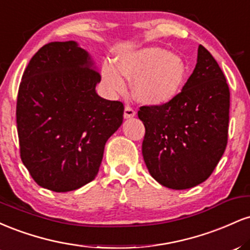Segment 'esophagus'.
Listing matches in <instances>:
<instances>
[{"label": "esophagus", "mask_w": 250, "mask_h": 250, "mask_svg": "<svg viewBox=\"0 0 250 250\" xmlns=\"http://www.w3.org/2000/svg\"><path fill=\"white\" fill-rule=\"evenodd\" d=\"M135 114H136V111H135V109L133 107H130V105H125V114H123L125 119H130V117H134Z\"/></svg>", "instance_id": "esophagus-1"}]
</instances>
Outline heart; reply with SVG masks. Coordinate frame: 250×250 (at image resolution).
<instances>
[{
    "label": "heart",
    "instance_id": "obj_1",
    "mask_svg": "<svg viewBox=\"0 0 250 250\" xmlns=\"http://www.w3.org/2000/svg\"><path fill=\"white\" fill-rule=\"evenodd\" d=\"M187 75V67L179 56L161 48H145L125 54L117 67L104 64L103 81L110 91L123 93L125 79L135 80L134 95L149 105L165 104L180 91Z\"/></svg>",
    "mask_w": 250,
    "mask_h": 250
}]
</instances>
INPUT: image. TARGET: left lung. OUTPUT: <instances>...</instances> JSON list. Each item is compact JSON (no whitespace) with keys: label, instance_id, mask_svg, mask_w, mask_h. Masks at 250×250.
Instances as JSON below:
<instances>
[{"label":"left lung","instance_id":"left-lung-1","mask_svg":"<svg viewBox=\"0 0 250 250\" xmlns=\"http://www.w3.org/2000/svg\"><path fill=\"white\" fill-rule=\"evenodd\" d=\"M229 105L225 74L199 45L197 63L182 90L165 104L137 111L146 128L142 155L151 176L176 190L207 180L226 150Z\"/></svg>","mask_w":250,"mask_h":250}]
</instances>
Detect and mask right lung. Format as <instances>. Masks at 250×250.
Returning a JSON list of instances; mask_svg holds the SVG:
<instances>
[{"label":"right lung","mask_w":250,"mask_h":250,"mask_svg":"<svg viewBox=\"0 0 250 250\" xmlns=\"http://www.w3.org/2000/svg\"><path fill=\"white\" fill-rule=\"evenodd\" d=\"M100 81L74 41L44 44L28 63L17 94V134L22 162L40 187L75 190L99 173L125 111L122 102L97 95Z\"/></svg>","instance_id":"1"}]
</instances>
